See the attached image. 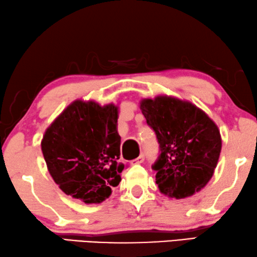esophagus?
Returning <instances> with one entry per match:
<instances>
[{
	"label": "esophagus",
	"instance_id": "obj_1",
	"mask_svg": "<svg viewBox=\"0 0 257 257\" xmlns=\"http://www.w3.org/2000/svg\"><path fill=\"white\" fill-rule=\"evenodd\" d=\"M144 161H145V155L141 154L138 158L133 159V161L131 162V164H141V163H144Z\"/></svg>",
	"mask_w": 257,
	"mask_h": 257
}]
</instances>
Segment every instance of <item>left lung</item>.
I'll use <instances>...</instances> for the list:
<instances>
[{"instance_id":"left-lung-1","label":"left lung","mask_w":257,"mask_h":257,"mask_svg":"<svg viewBox=\"0 0 257 257\" xmlns=\"http://www.w3.org/2000/svg\"><path fill=\"white\" fill-rule=\"evenodd\" d=\"M140 108L159 144L153 170L161 192L181 199L203 189L222 148L215 123L195 104L172 96L145 99Z\"/></svg>"}]
</instances>
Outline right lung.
Wrapping results in <instances>:
<instances>
[{
    "mask_svg": "<svg viewBox=\"0 0 257 257\" xmlns=\"http://www.w3.org/2000/svg\"><path fill=\"white\" fill-rule=\"evenodd\" d=\"M117 109L112 103L101 107L94 101L76 100L43 136L42 153L54 182L85 204L103 201L120 182L124 164L118 163Z\"/></svg>",
    "mask_w": 257,
    "mask_h": 257,
    "instance_id": "obj_1",
    "label": "right lung"
}]
</instances>
